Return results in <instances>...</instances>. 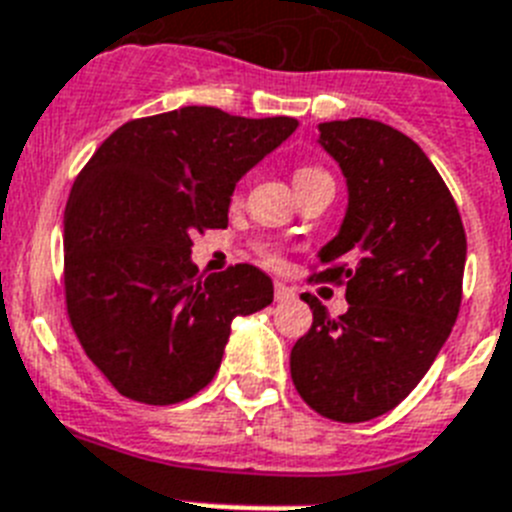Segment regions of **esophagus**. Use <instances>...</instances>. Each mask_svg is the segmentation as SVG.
I'll use <instances>...</instances> for the list:
<instances>
[{
	"mask_svg": "<svg viewBox=\"0 0 512 512\" xmlns=\"http://www.w3.org/2000/svg\"><path fill=\"white\" fill-rule=\"evenodd\" d=\"M292 298V290L287 285H282V282H274V300L277 303H282V300H290Z\"/></svg>",
	"mask_w": 512,
	"mask_h": 512,
	"instance_id": "esophagus-1",
	"label": "esophagus"
}]
</instances>
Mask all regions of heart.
Wrapping results in <instances>:
<instances>
[{"instance_id": "b5f03b06", "label": "heart", "mask_w": 512, "mask_h": 512, "mask_svg": "<svg viewBox=\"0 0 512 512\" xmlns=\"http://www.w3.org/2000/svg\"><path fill=\"white\" fill-rule=\"evenodd\" d=\"M316 181H331V178H329V173H326L323 168H318V165H300V168H295V186H298V189H303V186H308V183H316ZM233 199L235 202H240V189L235 191ZM261 259H264L266 264H274V261H277V256L269 251H264L261 253Z\"/></svg>"}]
</instances>
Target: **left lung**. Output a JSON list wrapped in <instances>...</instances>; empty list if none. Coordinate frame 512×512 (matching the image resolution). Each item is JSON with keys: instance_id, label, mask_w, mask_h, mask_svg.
Segmentation results:
<instances>
[{"instance_id": "1", "label": "left lung", "mask_w": 512, "mask_h": 512, "mask_svg": "<svg viewBox=\"0 0 512 512\" xmlns=\"http://www.w3.org/2000/svg\"><path fill=\"white\" fill-rule=\"evenodd\" d=\"M318 129L347 176L349 207L308 279L344 287L349 310L331 318L305 292L313 326L292 347L290 375L321 417L368 422L414 391L451 334L466 233L435 165L399 129L373 119Z\"/></svg>"}]
</instances>
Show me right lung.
Instances as JSON below:
<instances>
[{"label":"right lung","mask_w":512,"mask_h":512,"mask_svg":"<svg viewBox=\"0 0 512 512\" xmlns=\"http://www.w3.org/2000/svg\"><path fill=\"white\" fill-rule=\"evenodd\" d=\"M295 126L186 106L126 121L74 178L64 303L85 355L121 396L191 399L220 368L233 318L272 303V279L251 264L196 274L191 238L227 227L235 181Z\"/></svg>","instance_id":"obj_1"}]
</instances>
